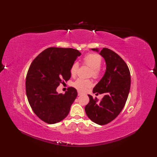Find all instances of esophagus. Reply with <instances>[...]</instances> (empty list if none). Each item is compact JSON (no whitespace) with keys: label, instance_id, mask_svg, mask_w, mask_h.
<instances>
[{"label":"esophagus","instance_id":"1","mask_svg":"<svg viewBox=\"0 0 157 157\" xmlns=\"http://www.w3.org/2000/svg\"><path fill=\"white\" fill-rule=\"evenodd\" d=\"M78 96H81V95H82V93L81 92H79V91H78Z\"/></svg>","mask_w":157,"mask_h":157}]
</instances>
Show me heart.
<instances>
[{
	"label": "heart",
	"mask_w": 157,
	"mask_h": 157,
	"mask_svg": "<svg viewBox=\"0 0 157 157\" xmlns=\"http://www.w3.org/2000/svg\"><path fill=\"white\" fill-rule=\"evenodd\" d=\"M84 64L88 66L90 69V76H92L94 79H98L101 75V69L100 67L102 64V58L101 56L94 54V53H90L86 55L83 59ZM79 68L78 63H73L70 68V73L71 76H75ZM92 84V82L90 79H84L78 78L73 83L72 86L78 90L79 91L84 92L88 88L90 87Z\"/></svg>",
	"instance_id": "heart-1"
}]
</instances>
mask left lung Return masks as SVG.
Instances as JSON below:
<instances>
[{"label":"left lung","mask_w":157,"mask_h":157,"mask_svg":"<svg viewBox=\"0 0 157 157\" xmlns=\"http://www.w3.org/2000/svg\"><path fill=\"white\" fill-rule=\"evenodd\" d=\"M93 51H98L97 48ZM105 59L106 68L104 76L93 89L96 94H104L101 101L88 95L90 101L85 106L86 115L93 122L106 125L112 121L124 107L129 92L131 76L125 62L107 48L100 52Z\"/></svg>","instance_id":"8db88e82"}]
</instances>
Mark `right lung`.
<instances>
[{
    "instance_id": "right-lung-1",
    "label": "right lung",
    "mask_w": 157,
    "mask_h": 157,
    "mask_svg": "<svg viewBox=\"0 0 157 157\" xmlns=\"http://www.w3.org/2000/svg\"><path fill=\"white\" fill-rule=\"evenodd\" d=\"M81 53L70 48H48L31 63L26 75L25 90L29 104L42 121L54 124L64 119L78 96L69 87L65 94L56 88L71 78L70 68Z\"/></svg>"
}]
</instances>
